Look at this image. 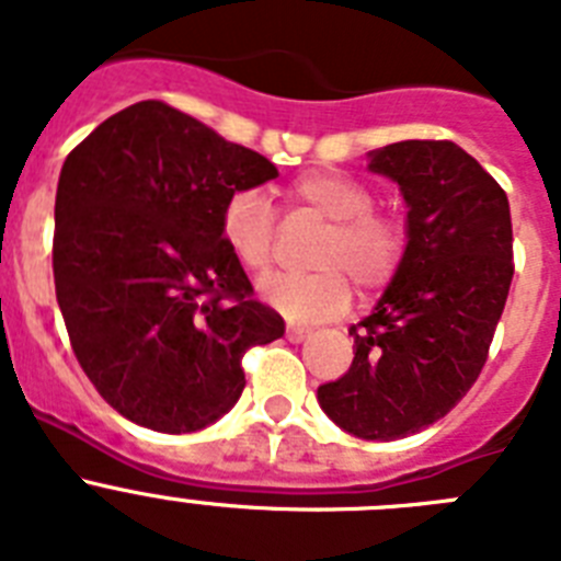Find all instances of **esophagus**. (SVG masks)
I'll use <instances>...</instances> for the list:
<instances>
[{
	"label": "esophagus",
	"instance_id": "34e87169",
	"mask_svg": "<svg viewBox=\"0 0 561 561\" xmlns=\"http://www.w3.org/2000/svg\"><path fill=\"white\" fill-rule=\"evenodd\" d=\"M311 331L309 329H300V325H286V340L289 342H304L309 340Z\"/></svg>",
	"mask_w": 561,
	"mask_h": 561
}]
</instances>
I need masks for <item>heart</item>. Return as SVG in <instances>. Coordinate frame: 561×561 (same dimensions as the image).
<instances>
[{
    "label": "heart",
    "mask_w": 561,
    "mask_h": 561,
    "mask_svg": "<svg viewBox=\"0 0 561 561\" xmlns=\"http://www.w3.org/2000/svg\"><path fill=\"white\" fill-rule=\"evenodd\" d=\"M291 202L331 221L314 252L323 266L306 275L277 272L257 284L264 304L289 320L311 323L340 314L351 300V276L362 291H374L396 275L404 255V232L388 216L370 213L374 196L365 185L334 171H309L289 187ZM275 210L255 187H238L221 207V238L236 261L264 272L275 252Z\"/></svg>",
    "instance_id": "1"
}]
</instances>
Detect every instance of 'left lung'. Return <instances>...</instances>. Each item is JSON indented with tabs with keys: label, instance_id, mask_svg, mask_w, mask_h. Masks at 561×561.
<instances>
[{
	"label": "left lung",
	"instance_id": "obj_1",
	"mask_svg": "<svg viewBox=\"0 0 561 561\" xmlns=\"http://www.w3.org/2000/svg\"><path fill=\"white\" fill-rule=\"evenodd\" d=\"M368 171L399 185L408 244L374 311L351 325L348 374L317 401L345 433L393 440L444 419L478 379L514 277L512 210L449 140L376 148Z\"/></svg>",
	"mask_w": 561,
	"mask_h": 561
}]
</instances>
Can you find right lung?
Wrapping results in <instances>:
<instances>
[{
	"mask_svg": "<svg viewBox=\"0 0 561 561\" xmlns=\"http://www.w3.org/2000/svg\"><path fill=\"white\" fill-rule=\"evenodd\" d=\"M275 176L266 157L160 101L112 114L64 162L58 306L83 374L134 424L205 430L244 390L247 348L284 336L221 238L227 196Z\"/></svg>",
	"mask_w": 561,
	"mask_h": 561,
	"instance_id": "1",
	"label": "right lung"
}]
</instances>
